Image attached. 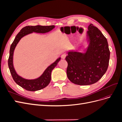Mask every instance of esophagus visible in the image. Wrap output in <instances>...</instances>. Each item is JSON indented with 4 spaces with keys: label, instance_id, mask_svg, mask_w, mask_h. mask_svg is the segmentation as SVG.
Listing matches in <instances>:
<instances>
[{
    "label": "esophagus",
    "instance_id": "obj_1",
    "mask_svg": "<svg viewBox=\"0 0 122 122\" xmlns=\"http://www.w3.org/2000/svg\"><path fill=\"white\" fill-rule=\"evenodd\" d=\"M66 57V54H63L62 55H61V58L62 59H65Z\"/></svg>",
    "mask_w": 122,
    "mask_h": 122
}]
</instances>
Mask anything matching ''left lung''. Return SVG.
<instances>
[{
    "label": "left lung",
    "instance_id": "left-lung-1",
    "mask_svg": "<svg viewBox=\"0 0 122 122\" xmlns=\"http://www.w3.org/2000/svg\"><path fill=\"white\" fill-rule=\"evenodd\" d=\"M86 36L88 45L83 52L69 51L66 57L68 79L80 86L94 84L100 79L107 70L110 57L107 41L98 28L90 24Z\"/></svg>",
    "mask_w": 122,
    "mask_h": 122
}]
</instances>
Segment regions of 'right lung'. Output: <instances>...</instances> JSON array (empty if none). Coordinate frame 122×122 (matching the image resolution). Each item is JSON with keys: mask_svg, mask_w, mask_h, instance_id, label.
I'll list each match as a JSON object with an SVG mask.
<instances>
[{"mask_svg": "<svg viewBox=\"0 0 122 122\" xmlns=\"http://www.w3.org/2000/svg\"><path fill=\"white\" fill-rule=\"evenodd\" d=\"M55 27V26L54 25L27 26L23 27L18 33L10 46V56L8 60V66L10 74L15 82L26 90L28 91H36L46 87L50 82L51 72L56 67L58 62L61 60V57H59L53 63L49 66L45 70L42 75L38 78L32 79H26L18 75L14 68L13 56L15 48L20 40L24 36L32 34L33 32L38 33V34H45L51 31Z\"/></svg>", "mask_w": 122, "mask_h": 122, "instance_id": "obj_1", "label": "right lung"}]
</instances>
